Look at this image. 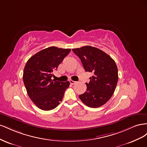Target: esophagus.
Wrapping results in <instances>:
<instances>
[{
    "instance_id": "esophagus-1",
    "label": "esophagus",
    "mask_w": 147,
    "mask_h": 147,
    "mask_svg": "<svg viewBox=\"0 0 147 147\" xmlns=\"http://www.w3.org/2000/svg\"><path fill=\"white\" fill-rule=\"evenodd\" d=\"M69 82H70V84H75L77 83V82H75V81H73V80H70Z\"/></svg>"
}]
</instances>
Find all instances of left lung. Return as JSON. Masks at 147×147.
Segmentation results:
<instances>
[{"mask_svg": "<svg viewBox=\"0 0 147 147\" xmlns=\"http://www.w3.org/2000/svg\"><path fill=\"white\" fill-rule=\"evenodd\" d=\"M80 59L86 72L93 73L86 84V91L80 95L86 105L97 108L103 105L113 94L118 80V68L114 60L99 49L84 46L72 49Z\"/></svg>", "mask_w": 147, "mask_h": 147, "instance_id": "left-lung-1", "label": "left lung"}]
</instances>
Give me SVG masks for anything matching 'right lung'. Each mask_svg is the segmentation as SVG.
Segmentation results:
<instances>
[{
	"mask_svg": "<svg viewBox=\"0 0 147 147\" xmlns=\"http://www.w3.org/2000/svg\"><path fill=\"white\" fill-rule=\"evenodd\" d=\"M70 49L51 47L37 53L28 61L23 72V82L30 99L39 109L51 110L63 100L69 81L61 82L52 79Z\"/></svg>",
	"mask_w": 147,
	"mask_h": 147,
	"instance_id": "add662e5",
	"label": "right lung"
}]
</instances>
